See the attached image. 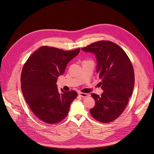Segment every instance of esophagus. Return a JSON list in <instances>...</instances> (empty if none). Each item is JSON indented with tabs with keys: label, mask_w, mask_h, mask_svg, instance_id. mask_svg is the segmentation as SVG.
Segmentation results:
<instances>
[{
	"label": "esophagus",
	"mask_w": 154,
	"mask_h": 154,
	"mask_svg": "<svg viewBox=\"0 0 154 154\" xmlns=\"http://www.w3.org/2000/svg\"><path fill=\"white\" fill-rule=\"evenodd\" d=\"M79 95L80 96L82 97H84V98L90 96V94H88V93H79Z\"/></svg>",
	"instance_id": "obj_1"
}]
</instances>
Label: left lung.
<instances>
[{"label":"left lung","mask_w":154,"mask_h":154,"mask_svg":"<svg viewBox=\"0 0 154 154\" xmlns=\"http://www.w3.org/2000/svg\"><path fill=\"white\" fill-rule=\"evenodd\" d=\"M82 50L95 55L96 72L102 79L103 92L100 96L91 94L96 104L90 114L100 122H111L123 113L132 96L135 85L132 63L123 49L110 41H98Z\"/></svg>","instance_id":"left-lung-1"}]
</instances>
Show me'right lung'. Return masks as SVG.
<instances>
[{
	"instance_id": "obj_1",
	"label": "right lung",
	"mask_w": 154,
	"mask_h": 154,
	"mask_svg": "<svg viewBox=\"0 0 154 154\" xmlns=\"http://www.w3.org/2000/svg\"><path fill=\"white\" fill-rule=\"evenodd\" d=\"M80 51V48L64 51L44 46L34 52L25 64L20 77L21 90L26 102L42 121L55 124L68 115L77 93L62 88L60 93L56 83L67 64Z\"/></svg>"
}]
</instances>
